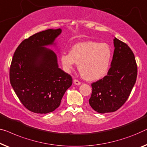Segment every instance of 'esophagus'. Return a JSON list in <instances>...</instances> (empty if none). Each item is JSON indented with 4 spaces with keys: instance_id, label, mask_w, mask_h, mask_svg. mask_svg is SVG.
Instances as JSON below:
<instances>
[{
    "instance_id": "esophagus-1",
    "label": "esophagus",
    "mask_w": 147,
    "mask_h": 147,
    "mask_svg": "<svg viewBox=\"0 0 147 147\" xmlns=\"http://www.w3.org/2000/svg\"><path fill=\"white\" fill-rule=\"evenodd\" d=\"M74 83L76 85H77V86H80V85L81 84V82H80V81L78 80H76V79H75V80H74Z\"/></svg>"
}]
</instances>
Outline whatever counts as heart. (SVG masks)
<instances>
[{
  "instance_id": "obj_1",
  "label": "heart",
  "mask_w": 147,
  "mask_h": 147,
  "mask_svg": "<svg viewBox=\"0 0 147 147\" xmlns=\"http://www.w3.org/2000/svg\"><path fill=\"white\" fill-rule=\"evenodd\" d=\"M112 53L107 44L95 42L76 44L69 54H63L61 61L65 71L69 72L75 63L83 78L89 81L104 77L109 69Z\"/></svg>"
}]
</instances>
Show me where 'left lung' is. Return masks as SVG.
Instances as JSON below:
<instances>
[{"instance_id":"obj_1","label":"left lung","mask_w":147,"mask_h":147,"mask_svg":"<svg viewBox=\"0 0 147 147\" xmlns=\"http://www.w3.org/2000/svg\"><path fill=\"white\" fill-rule=\"evenodd\" d=\"M115 50L107 75L91 84L89 105L99 113L116 111L124 104L137 77V65L133 51L115 38Z\"/></svg>"}]
</instances>
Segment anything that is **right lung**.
Listing matches in <instances>:
<instances>
[{"label":"right lung","instance_id":"add662e5","mask_svg":"<svg viewBox=\"0 0 147 147\" xmlns=\"http://www.w3.org/2000/svg\"><path fill=\"white\" fill-rule=\"evenodd\" d=\"M60 28L40 32L21 42L10 67V82L27 109L36 113L52 112L72 84V78L59 68L55 53L44 46L52 44Z\"/></svg>","mask_w":147,"mask_h":147}]
</instances>
